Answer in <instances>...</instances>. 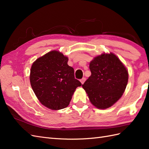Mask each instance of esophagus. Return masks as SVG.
<instances>
[{
  "label": "esophagus",
  "instance_id": "1",
  "mask_svg": "<svg viewBox=\"0 0 149 149\" xmlns=\"http://www.w3.org/2000/svg\"><path fill=\"white\" fill-rule=\"evenodd\" d=\"M85 81H86V78H85V77H83V79H81L80 80V81H81V84H84V83L85 82Z\"/></svg>",
  "mask_w": 149,
  "mask_h": 149
}]
</instances>
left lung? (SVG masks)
Segmentation results:
<instances>
[{"mask_svg": "<svg viewBox=\"0 0 149 149\" xmlns=\"http://www.w3.org/2000/svg\"><path fill=\"white\" fill-rule=\"evenodd\" d=\"M91 75L83 84L91 103L99 109L112 106L127 86V69L114 54H102L90 63Z\"/></svg>", "mask_w": 149, "mask_h": 149, "instance_id": "1", "label": "left lung"}]
</instances>
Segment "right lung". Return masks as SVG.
Returning <instances> with one entry per match:
<instances>
[{
  "label": "right lung",
  "mask_w": 149,
  "mask_h": 149,
  "mask_svg": "<svg viewBox=\"0 0 149 149\" xmlns=\"http://www.w3.org/2000/svg\"><path fill=\"white\" fill-rule=\"evenodd\" d=\"M68 58L52 50L34 61L31 68L30 83L38 99L52 110L64 109L81 83L74 77Z\"/></svg>",
  "instance_id": "right-lung-1"
}]
</instances>
